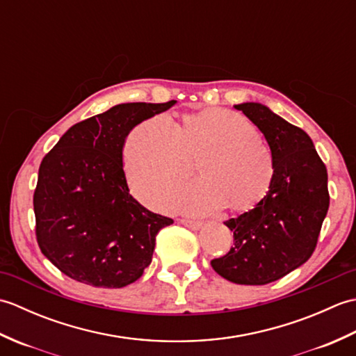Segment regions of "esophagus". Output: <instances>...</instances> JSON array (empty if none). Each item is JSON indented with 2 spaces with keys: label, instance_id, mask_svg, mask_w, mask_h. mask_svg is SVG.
<instances>
[{
  "label": "esophagus",
  "instance_id": "34e87169",
  "mask_svg": "<svg viewBox=\"0 0 356 356\" xmlns=\"http://www.w3.org/2000/svg\"><path fill=\"white\" fill-rule=\"evenodd\" d=\"M180 223H182L184 226H186V228H190L193 231H197L202 228V223L200 222H195V220H188V218H182L180 220Z\"/></svg>",
  "mask_w": 356,
  "mask_h": 356
}]
</instances>
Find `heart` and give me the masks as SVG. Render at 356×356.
<instances>
[{"label":"heart","mask_w":356,"mask_h":356,"mask_svg":"<svg viewBox=\"0 0 356 356\" xmlns=\"http://www.w3.org/2000/svg\"><path fill=\"white\" fill-rule=\"evenodd\" d=\"M194 161L200 180L171 205L190 214L216 213L222 207L248 213L266 199L274 182L269 147L236 111L205 108L184 116L176 128L168 118L154 116L127 136L128 184L151 208L170 205L191 174Z\"/></svg>","instance_id":"b5f03b06"}]
</instances>
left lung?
I'll use <instances>...</instances> for the list:
<instances>
[{"instance_id": "1", "label": "left lung", "mask_w": 356, "mask_h": 356, "mask_svg": "<svg viewBox=\"0 0 356 356\" xmlns=\"http://www.w3.org/2000/svg\"><path fill=\"white\" fill-rule=\"evenodd\" d=\"M259 128L274 157L270 190L259 207L229 218L234 248L211 266L237 284H268L309 260L329 209L327 170L306 131L260 102L234 105Z\"/></svg>"}]
</instances>
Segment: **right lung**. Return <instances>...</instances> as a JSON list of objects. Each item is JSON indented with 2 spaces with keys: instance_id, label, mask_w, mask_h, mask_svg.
Returning <instances> with one entry per match:
<instances>
[{
  "instance_id": "1",
  "label": "right lung",
  "mask_w": 356,
  "mask_h": 356,
  "mask_svg": "<svg viewBox=\"0 0 356 356\" xmlns=\"http://www.w3.org/2000/svg\"><path fill=\"white\" fill-rule=\"evenodd\" d=\"M172 105H115L70 127L42 159L33 195L36 238L67 277L116 289L149 266L157 232L172 218L151 213L130 194L122 149L136 125Z\"/></svg>"
}]
</instances>
